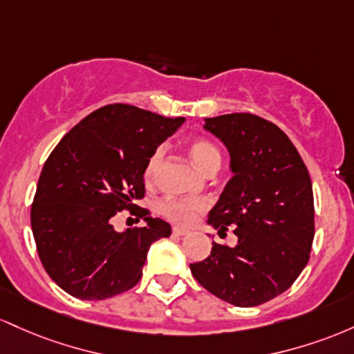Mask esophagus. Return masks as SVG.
<instances>
[{
  "instance_id": "34e87169",
  "label": "esophagus",
  "mask_w": 354,
  "mask_h": 354,
  "mask_svg": "<svg viewBox=\"0 0 354 354\" xmlns=\"http://www.w3.org/2000/svg\"><path fill=\"white\" fill-rule=\"evenodd\" d=\"M174 236H185V234H189V229H182V227H174L172 229Z\"/></svg>"
}]
</instances>
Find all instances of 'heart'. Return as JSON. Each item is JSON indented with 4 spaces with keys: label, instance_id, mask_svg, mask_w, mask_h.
<instances>
[{
    "label": "heart",
    "instance_id": "b5f03b06",
    "mask_svg": "<svg viewBox=\"0 0 354 354\" xmlns=\"http://www.w3.org/2000/svg\"><path fill=\"white\" fill-rule=\"evenodd\" d=\"M189 156L192 158L194 165L197 167L198 172H202L204 176L209 174H216L221 167V152L216 145L210 144L209 140H194L189 145ZM162 160H164V149H157L152 153L147 162L145 167V177L153 178L156 177L158 167H160ZM158 212L164 214L165 217H169L170 221L177 222V224H189L190 221L196 217L197 212H201L204 209L202 202H194V201H184V198H176V197H167L164 201L158 202L157 205Z\"/></svg>",
    "mask_w": 354,
    "mask_h": 354
}]
</instances>
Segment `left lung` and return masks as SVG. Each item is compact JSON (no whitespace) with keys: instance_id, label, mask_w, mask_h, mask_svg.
Instances as JSON below:
<instances>
[{"instance_id":"obj_1","label":"left lung","mask_w":354,"mask_h":354,"mask_svg":"<svg viewBox=\"0 0 354 354\" xmlns=\"http://www.w3.org/2000/svg\"><path fill=\"white\" fill-rule=\"evenodd\" d=\"M229 152L232 177L207 224L232 227L237 244L212 241L210 256L190 264L197 283L225 303L252 308L291 288L315 237L313 185L303 158L279 127L252 113L204 118Z\"/></svg>"}]
</instances>
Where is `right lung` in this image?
Instances as JSON below:
<instances>
[{
    "instance_id": "1",
    "label": "right lung",
    "mask_w": 354,
    "mask_h": 354,
    "mask_svg": "<svg viewBox=\"0 0 354 354\" xmlns=\"http://www.w3.org/2000/svg\"><path fill=\"white\" fill-rule=\"evenodd\" d=\"M184 122L113 103L91 112L55 147L38 178L31 229L43 268L63 291L106 299L140 281L150 245L172 227L142 207L135 216L145 227L118 232L112 217L137 207L147 162Z\"/></svg>"
}]
</instances>
